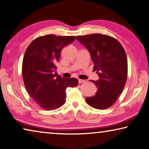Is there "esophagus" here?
<instances>
[{"instance_id": "esophagus-1", "label": "esophagus", "mask_w": 149, "mask_h": 149, "mask_svg": "<svg viewBox=\"0 0 149 149\" xmlns=\"http://www.w3.org/2000/svg\"><path fill=\"white\" fill-rule=\"evenodd\" d=\"M85 82V80H82V79H79V82L80 84V83H82V82Z\"/></svg>"}]
</instances>
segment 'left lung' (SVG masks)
<instances>
[{"label":"left lung","instance_id":"left-lung-1","mask_svg":"<svg viewBox=\"0 0 149 149\" xmlns=\"http://www.w3.org/2000/svg\"><path fill=\"white\" fill-rule=\"evenodd\" d=\"M77 40L86 47L100 79L91 80L97 91L86 97L87 104L98 109L111 107L122 92L127 77V59L123 46L115 38L101 33L77 36Z\"/></svg>","mask_w":149,"mask_h":149}]
</instances>
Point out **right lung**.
Wrapping results in <instances>:
<instances>
[{"label":"right lung","mask_w":149,"mask_h":149,"mask_svg":"<svg viewBox=\"0 0 149 149\" xmlns=\"http://www.w3.org/2000/svg\"><path fill=\"white\" fill-rule=\"evenodd\" d=\"M75 38L49 34L36 38L26 49L22 69L24 83L31 97L46 110L63 106L67 88L79 84L75 78L63 79L54 73L62 49Z\"/></svg>","instance_id":"1"}]
</instances>
